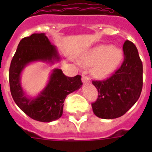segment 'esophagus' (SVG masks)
Masks as SVG:
<instances>
[{"mask_svg": "<svg viewBox=\"0 0 152 152\" xmlns=\"http://www.w3.org/2000/svg\"><path fill=\"white\" fill-rule=\"evenodd\" d=\"M82 82L83 83H87V82H89L90 79H89L88 76L87 75H85V73H82Z\"/></svg>", "mask_w": 152, "mask_h": 152, "instance_id": "obj_1", "label": "esophagus"}]
</instances>
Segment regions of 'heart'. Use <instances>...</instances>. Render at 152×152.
Listing matches in <instances>:
<instances>
[{"instance_id":"heart-1","label":"heart","mask_w":152,"mask_h":152,"mask_svg":"<svg viewBox=\"0 0 152 152\" xmlns=\"http://www.w3.org/2000/svg\"><path fill=\"white\" fill-rule=\"evenodd\" d=\"M124 52L121 48L109 45H99L90 49L79 60L85 66L93 65V74L98 79L111 76L121 64Z\"/></svg>"}]
</instances>
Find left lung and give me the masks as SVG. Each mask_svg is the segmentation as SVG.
Returning <instances> with one entry per match:
<instances>
[{
	"label": "left lung",
	"instance_id": "obj_1",
	"mask_svg": "<svg viewBox=\"0 0 152 152\" xmlns=\"http://www.w3.org/2000/svg\"><path fill=\"white\" fill-rule=\"evenodd\" d=\"M123 50L121 66L106 80L93 81L99 96L92 107L100 118L113 119L124 115L141 93L142 64L137 48L131 41L126 40Z\"/></svg>",
	"mask_w": 152,
	"mask_h": 152
}]
</instances>
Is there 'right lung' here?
<instances>
[{
  "label": "right lung",
  "mask_w": 152,
  "mask_h": 152,
  "mask_svg": "<svg viewBox=\"0 0 152 152\" xmlns=\"http://www.w3.org/2000/svg\"><path fill=\"white\" fill-rule=\"evenodd\" d=\"M60 60L54 45L44 33L33 34L23 38L11 62L9 72L10 91L20 109L32 119L50 122L59 119L63 113L65 98L82 85L80 75L66 76L60 69H54L44 90L36 98L25 96L20 85V74L30 62L42 61L53 64Z\"/></svg>",
  "instance_id": "1"
}]
</instances>
